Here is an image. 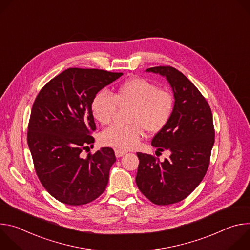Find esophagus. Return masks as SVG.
I'll list each match as a JSON object with an SVG mask.
<instances>
[{
	"label": "esophagus",
	"instance_id": "obj_1",
	"mask_svg": "<svg viewBox=\"0 0 250 250\" xmlns=\"http://www.w3.org/2000/svg\"><path fill=\"white\" fill-rule=\"evenodd\" d=\"M126 153L125 150H122V149H116L115 150V154L117 157H122L123 155H125Z\"/></svg>",
	"mask_w": 250,
	"mask_h": 250
}]
</instances>
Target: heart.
<instances>
[{"label": "heart", "mask_w": 250, "mask_h": 250, "mask_svg": "<svg viewBox=\"0 0 250 250\" xmlns=\"http://www.w3.org/2000/svg\"><path fill=\"white\" fill-rule=\"evenodd\" d=\"M118 104L132 106L128 125H114L101 134L104 146L129 149L138 145L145 135L159 133L169 124L175 108L173 95L146 78L134 77L119 86L115 94L98 92L91 103L93 117L102 125L112 123Z\"/></svg>", "instance_id": "obj_1"}]
</instances>
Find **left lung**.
Instances as JSON below:
<instances>
[{
    "label": "left lung",
    "instance_id": "1",
    "mask_svg": "<svg viewBox=\"0 0 250 250\" xmlns=\"http://www.w3.org/2000/svg\"><path fill=\"white\" fill-rule=\"evenodd\" d=\"M146 71L165 76L173 89V116L151 141L158 151L168 149L171 155L161 162L154 155L137 152L135 182L150 202L166 206L184 200L203 180L215 142V127L207 100L179 70L156 66Z\"/></svg>",
    "mask_w": 250,
    "mask_h": 250
}]
</instances>
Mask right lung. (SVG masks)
<instances>
[{
    "label": "right lung",
    "mask_w": 250,
    "mask_h": 250,
    "mask_svg": "<svg viewBox=\"0 0 250 250\" xmlns=\"http://www.w3.org/2000/svg\"><path fill=\"white\" fill-rule=\"evenodd\" d=\"M123 73L102 69L68 68L46 83L34 100L27 126V145L34 170L45 190L70 206L100 197L109 181L116 155L103 147L86 158L96 124L94 96Z\"/></svg>",
    "instance_id": "right-lung-1"
}]
</instances>
